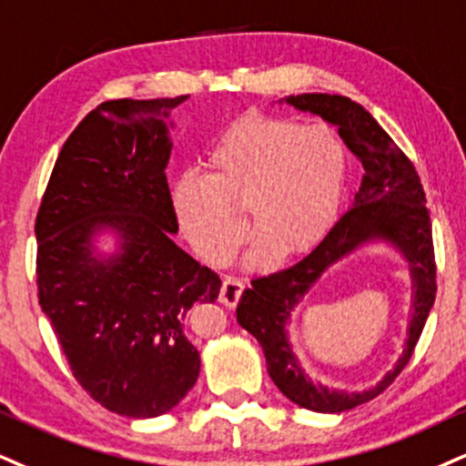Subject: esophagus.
<instances>
[{"instance_id":"1","label":"esophagus","mask_w":466,"mask_h":466,"mask_svg":"<svg viewBox=\"0 0 466 466\" xmlns=\"http://www.w3.org/2000/svg\"><path fill=\"white\" fill-rule=\"evenodd\" d=\"M243 289H245L243 279H238L234 276H226L221 284V293H218V301H221L223 306L234 308L238 304L240 295H243Z\"/></svg>"}]
</instances>
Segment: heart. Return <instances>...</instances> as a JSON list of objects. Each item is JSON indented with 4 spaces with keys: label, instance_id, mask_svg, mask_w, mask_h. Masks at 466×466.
<instances>
[{
    "label": "heart",
    "instance_id": "obj_1",
    "mask_svg": "<svg viewBox=\"0 0 466 466\" xmlns=\"http://www.w3.org/2000/svg\"><path fill=\"white\" fill-rule=\"evenodd\" d=\"M347 154L332 127L248 116L206 156V177L173 187L184 237L210 265H226L254 228L249 260L304 254L332 228L345 190Z\"/></svg>",
    "mask_w": 466,
    "mask_h": 466
}]
</instances>
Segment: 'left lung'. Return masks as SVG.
I'll use <instances>...</instances> for the list:
<instances>
[{
  "label": "left lung",
  "mask_w": 466,
  "mask_h": 466,
  "mask_svg": "<svg viewBox=\"0 0 466 466\" xmlns=\"http://www.w3.org/2000/svg\"><path fill=\"white\" fill-rule=\"evenodd\" d=\"M287 104L323 116L339 127L340 138L362 162V184L356 193L354 208L347 210L334 223V228L310 254L287 268L251 279V287L240 295L237 321L240 328L256 336L265 351L268 375L290 401L315 412H345L384 393L403 371L419 343L430 308L436 299V260L430 210L425 206L421 179L410 158L360 104L343 95L328 93L295 95L287 97ZM373 238L389 239L411 262L415 299L407 350L394 371L373 390L362 394L332 391L315 385L300 371L288 345L286 323L292 308L325 268L358 244Z\"/></svg>",
  "instance_id": "8db88e82"
}]
</instances>
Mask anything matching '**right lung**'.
I'll use <instances>...</instances> for the list:
<instances>
[{
  "label": "right lung",
  "mask_w": 466,
  "mask_h": 466,
  "mask_svg": "<svg viewBox=\"0 0 466 466\" xmlns=\"http://www.w3.org/2000/svg\"><path fill=\"white\" fill-rule=\"evenodd\" d=\"M184 99H112L88 112L60 149L35 223L38 304L77 384L121 417H160L187 397L201 362L184 319L221 289L171 238L165 119ZM102 228L120 237L110 258L92 251Z\"/></svg>",
  "instance_id": "right-lung-1"
}]
</instances>
